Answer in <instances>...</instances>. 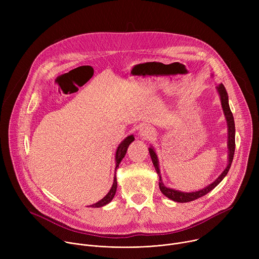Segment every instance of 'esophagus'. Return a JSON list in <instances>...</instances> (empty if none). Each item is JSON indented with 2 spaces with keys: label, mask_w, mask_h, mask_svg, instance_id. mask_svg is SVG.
<instances>
[{
  "label": "esophagus",
  "mask_w": 259,
  "mask_h": 259,
  "mask_svg": "<svg viewBox=\"0 0 259 259\" xmlns=\"http://www.w3.org/2000/svg\"><path fill=\"white\" fill-rule=\"evenodd\" d=\"M139 134L142 138L146 139V138H151L153 135H155V131L152 127L147 126V125H144L141 127L140 131H139Z\"/></svg>",
  "instance_id": "esophagus-1"
}]
</instances>
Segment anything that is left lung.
Wrapping results in <instances>:
<instances>
[{
	"label": "left lung",
	"mask_w": 259,
	"mask_h": 259,
	"mask_svg": "<svg viewBox=\"0 0 259 259\" xmlns=\"http://www.w3.org/2000/svg\"><path fill=\"white\" fill-rule=\"evenodd\" d=\"M217 90H218V93L220 95L221 105H223V109H224V112H225V116L227 118L228 127H229V129H228L229 130V142H228V145H229V164H228V167L226 168V170L219 175V177L215 181H213L211 184H209V186L206 187L205 189H203L201 191H198V192H193V193H183V192H178V191L166 188L164 186L162 179H161L157 155H156L154 149H152V147H150V150H149L151 158H152V161H153V164H154V166L156 168V171L160 175L159 187H160V190H161L162 194L165 195L167 198L175 201V202H179V203L192 202L194 200H197V199L205 196L206 194L211 192L217 186V184H219V182H221V180H223L226 177V175L228 174V172H229V170L231 168V165H232V162H233V159H234V155H235V147H236V142H235V133H236L235 121H234L232 110H231L230 105H229V96H228V92H227L225 86L223 84H220L217 87Z\"/></svg>",
	"instance_id": "left-lung-1"
}]
</instances>
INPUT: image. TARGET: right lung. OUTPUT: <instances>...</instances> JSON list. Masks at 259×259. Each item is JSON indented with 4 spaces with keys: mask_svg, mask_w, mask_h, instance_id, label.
Wrapping results in <instances>:
<instances>
[{
    "mask_svg": "<svg viewBox=\"0 0 259 259\" xmlns=\"http://www.w3.org/2000/svg\"><path fill=\"white\" fill-rule=\"evenodd\" d=\"M133 140H134V136H133V135H130V136H128L127 138H125V139L122 141V143L119 145L118 150H117V153H116V162H117L116 169L119 167V164L121 163L122 159L125 157V155H126V153H127L128 146H129V144H130ZM116 191H117V177H116V175H115L114 184H113L112 189L109 190L108 194H107L102 200H100L99 202H97V203L91 205V207H93V208H98V207H102V206L108 204L110 201L113 200V198L115 197ZM89 207H90V206H89Z\"/></svg>",
    "mask_w": 259,
    "mask_h": 259,
    "instance_id": "obj_1",
    "label": "right lung"
}]
</instances>
